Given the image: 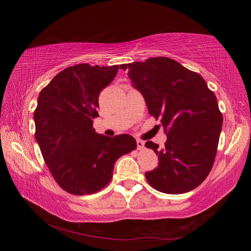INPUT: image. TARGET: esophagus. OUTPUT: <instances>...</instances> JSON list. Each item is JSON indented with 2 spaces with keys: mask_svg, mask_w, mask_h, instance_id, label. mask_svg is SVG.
I'll return each instance as SVG.
<instances>
[{
  "mask_svg": "<svg viewBox=\"0 0 251 251\" xmlns=\"http://www.w3.org/2000/svg\"><path fill=\"white\" fill-rule=\"evenodd\" d=\"M137 148H138V150H143V148H145V142L140 139H138L137 140Z\"/></svg>",
  "mask_w": 251,
  "mask_h": 251,
  "instance_id": "1",
  "label": "esophagus"
}]
</instances>
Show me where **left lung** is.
Wrapping results in <instances>:
<instances>
[{
  "label": "left lung",
  "instance_id": "obj_1",
  "mask_svg": "<svg viewBox=\"0 0 251 251\" xmlns=\"http://www.w3.org/2000/svg\"><path fill=\"white\" fill-rule=\"evenodd\" d=\"M145 97L149 113L161 119L167 141L163 149L146 147L158 155V166L146 173L152 188L182 194L199 186L214 166L223 117L216 95L199 73L167 57L123 65Z\"/></svg>",
  "mask_w": 251,
  "mask_h": 251
}]
</instances>
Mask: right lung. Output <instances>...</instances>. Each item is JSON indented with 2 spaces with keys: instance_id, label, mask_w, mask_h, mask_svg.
Listing matches in <instances>:
<instances>
[{
  "instance_id": "add662e5",
  "label": "right lung",
  "mask_w": 251,
  "mask_h": 251,
  "mask_svg": "<svg viewBox=\"0 0 251 251\" xmlns=\"http://www.w3.org/2000/svg\"><path fill=\"white\" fill-rule=\"evenodd\" d=\"M122 67L78 63L41 90L34 111L35 139L51 176L68 193L85 195L103 189L117 159L137 149L134 137H105L93 127L99 116V94Z\"/></svg>"
}]
</instances>
